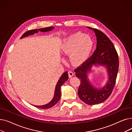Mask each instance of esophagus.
Listing matches in <instances>:
<instances>
[{
  "instance_id": "obj_1",
  "label": "esophagus",
  "mask_w": 132,
  "mask_h": 132,
  "mask_svg": "<svg viewBox=\"0 0 132 132\" xmlns=\"http://www.w3.org/2000/svg\"><path fill=\"white\" fill-rule=\"evenodd\" d=\"M68 73L69 77H70V78H72V77H73V76L74 75L73 72H72V71H69L68 72Z\"/></svg>"
}]
</instances>
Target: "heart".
<instances>
[{
    "label": "heart",
    "instance_id": "heart-1",
    "mask_svg": "<svg viewBox=\"0 0 132 132\" xmlns=\"http://www.w3.org/2000/svg\"><path fill=\"white\" fill-rule=\"evenodd\" d=\"M94 45L91 37L77 32L65 38L60 46V50L65 55L70 54L73 64L79 65L85 61L90 54Z\"/></svg>",
    "mask_w": 132,
    "mask_h": 132
}]
</instances>
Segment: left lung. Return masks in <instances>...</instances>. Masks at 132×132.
I'll list each match as a JSON object with an SVG mask.
<instances>
[{"instance_id":"obj_1","label":"left lung","mask_w":132,"mask_h":132,"mask_svg":"<svg viewBox=\"0 0 132 132\" xmlns=\"http://www.w3.org/2000/svg\"><path fill=\"white\" fill-rule=\"evenodd\" d=\"M95 32L97 39L96 48L91 57L76 68L75 75L80 79L78 95L81 101L88 105H95L106 100L114 87L119 68V58L112 42L101 31L87 27ZM106 68L108 79L103 87L96 88L89 81L88 73L93 71V66Z\"/></svg>"}]
</instances>
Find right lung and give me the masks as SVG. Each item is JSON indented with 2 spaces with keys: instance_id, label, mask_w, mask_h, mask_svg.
Wrapping results in <instances>:
<instances>
[{
  "instance_id": "obj_1",
  "label": "right lung",
  "mask_w": 132,
  "mask_h": 132,
  "mask_svg": "<svg viewBox=\"0 0 132 132\" xmlns=\"http://www.w3.org/2000/svg\"><path fill=\"white\" fill-rule=\"evenodd\" d=\"M54 28V27H49L44 28H40V29H34V30H29V31L26 32L25 33H24V34H23V35L20 38L21 39V38H23L24 37H27L28 36L32 35H34V34L37 33L38 31L45 32L51 31ZM68 79V72H67V71H66L61 75V77L58 80L56 86H55L54 94V96H53L52 100L49 103L46 104H45L43 105H34V106H35L36 108H39V109H47L51 108L53 107L54 105H55L57 103V102L59 101V100L60 99L61 86L63 85Z\"/></svg>"
}]
</instances>
